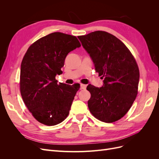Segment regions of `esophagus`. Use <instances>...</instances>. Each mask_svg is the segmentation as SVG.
<instances>
[{
  "mask_svg": "<svg viewBox=\"0 0 159 159\" xmlns=\"http://www.w3.org/2000/svg\"><path fill=\"white\" fill-rule=\"evenodd\" d=\"M86 87H87V85H85V84H81L80 85V88L81 89H86Z\"/></svg>",
  "mask_w": 159,
  "mask_h": 159,
  "instance_id": "34e87169",
  "label": "esophagus"
}]
</instances>
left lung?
I'll return each instance as SVG.
<instances>
[{
    "mask_svg": "<svg viewBox=\"0 0 159 159\" xmlns=\"http://www.w3.org/2000/svg\"><path fill=\"white\" fill-rule=\"evenodd\" d=\"M104 78L102 88L91 84L88 104L93 116L105 123L118 121L131 108L138 93L139 70L135 59L117 37L95 31L78 37Z\"/></svg>",
    "mask_w": 159,
    "mask_h": 159,
    "instance_id": "8db88e82",
    "label": "left lung"
}]
</instances>
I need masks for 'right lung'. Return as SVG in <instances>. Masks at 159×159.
<instances>
[{"label":"right lung","instance_id":"add662e5","mask_svg":"<svg viewBox=\"0 0 159 159\" xmlns=\"http://www.w3.org/2000/svg\"><path fill=\"white\" fill-rule=\"evenodd\" d=\"M81 46L75 36L54 32L40 38L28 48L20 68V89L22 99L38 121L48 126L68 117L80 86L57 84L66 57Z\"/></svg>","mask_w":159,"mask_h":159}]
</instances>
